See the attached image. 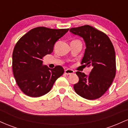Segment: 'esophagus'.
Listing matches in <instances>:
<instances>
[{"instance_id":"34e87169","label":"esophagus","mask_w":128,"mask_h":128,"mask_svg":"<svg viewBox=\"0 0 128 128\" xmlns=\"http://www.w3.org/2000/svg\"><path fill=\"white\" fill-rule=\"evenodd\" d=\"M64 73H65L66 74H71L74 73V71H73V70H71V69H67V70H65Z\"/></svg>"}]
</instances>
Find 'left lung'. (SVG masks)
<instances>
[{"instance_id": "left-lung-1", "label": "left lung", "mask_w": 128, "mask_h": 128, "mask_svg": "<svg viewBox=\"0 0 128 128\" xmlns=\"http://www.w3.org/2000/svg\"><path fill=\"white\" fill-rule=\"evenodd\" d=\"M86 42V49L81 64L92 66L88 76L76 72L79 82L74 85L75 92L88 100L98 99L108 90L115 78L116 54L114 46L104 32L90 25L70 29Z\"/></svg>"}]
</instances>
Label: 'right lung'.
<instances>
[{"label":"right lung","mask_w":128,"mask_h":128,"mask_svg":"<svg viewBox=\"0 0 128 128\" xmlns=\"http://www.w3.org/2000/svg\"><path fill=\"white\" fill-rule=\"evenodd\" d=\"M68 29L38 27L30 30L16 43L12 53V71L20 90L28 96L36 98L50 92L64 68H50L42 65V58L52 54L55 42Z\"/></svg>","instance_id":"right-lung-1"}]
</instances>
